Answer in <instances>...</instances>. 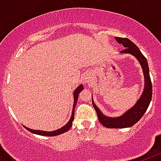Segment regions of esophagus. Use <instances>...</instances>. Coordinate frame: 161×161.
Returning a JSON list of instances; mask_svg holds the SVG:
<instances>
[{
  "label": "esophagus",
  "instance_id": "34e87169",
  "mask_svg": "<svg viewBox=\"0 0 161 161\" xmlns=\"http://www.w3.org/2000/svg\"><path fill=\"white\" fill-rule=\"evenodd\" d=\"M90 80H91L90 75H89V74H85V76H84V81L89 83V82L90 81Z\"/></svg>",
  "mask_w": 161,
  "mask_h": 161
}]
</instances>
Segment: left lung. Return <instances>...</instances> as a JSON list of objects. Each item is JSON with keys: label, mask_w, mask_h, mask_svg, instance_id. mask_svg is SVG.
Wrapping results in <instances>:
<instances>
[{"label": "left lung", "mask_w": 161, "mask_h": 161, "mask_svg": "<svg viewBox=\"0 0 161 161\" xmlns=\"http://www.w3.org/2000/svg\"><path fill=\"white\" fill-rule=\"evenodd\" d=\"M115 39L119 43L123 44V47H126L123 51L121 52V53H127L134 55L141 65L143 76H144L143 92L136 105L119 117H107L106 115H104L101 112L100 109L97 107L93 100H92V102H93V107L96 109L98 120L101 124H102L107 128H126V127H130V126L135 125L143 117V115L147 110L151 100H152L153 86H152V81H151L150 75H149V68L147 59L142 54L139 47L128 38L115 37Z\"/></svg>", "instance_id": "obj_1"}]
</instances>
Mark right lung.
Instances as JSON below:
<instances>
[{
	"label": "right lung",
	"mask_w": 161,
	"mask_h": 161,
	"mask_svg": "<svg viewBox=\"0 0 161 161\" xmlns=\"http://www.w3.org/2000/svg\"><path fill=\"white\" fill-rule=\"evenodd\" d=\"M84 89L83 85H80L76 89V90L74 91L73 96H74V104H73V108H72V116H71L70 120L68 121V123H67L65 126H64L63 127L58 129V130H53V131H43V130H32V129L27 128L25 127L26 130H28L29 131H31V133L36 134V135H39V136H58V135H60V134H63L64 132L68 131L69 129L71 128V126H72V121L74 120V113H75V107H76V102H77L78 96H79V93H80V91Z\"/></svg>",
	"instance_id": "add662e5"
}]
</instances>
